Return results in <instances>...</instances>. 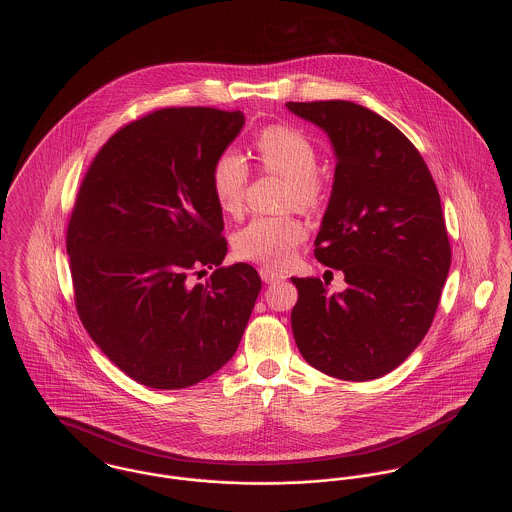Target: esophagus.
<instances>
[{"mask_svg":"<svg viewBox=\"0 0 512 512\" xmlns=\"http://www.w3.org/2000/svg\"><path fill=\"white\" fill-rule=\"evenodd\" d=\"M260 278L264 279L268 285H272V283L283 281L285 276H283V274H278V272H274V270H270V268H260Z\"/></svg>","mask_w":512,"mask_h":512,"instance_id":"34e87169","label":"esophagus"}]
</instances>
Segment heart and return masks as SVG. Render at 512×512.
<instances>
[{
    "mask_svg": "<svg viewBox=\"0 0 512 512\" xmlns=\"http://www.w3.org/2000/svg\"><path fill=\"white\" fill-rule=\"evenodd\" d=\"M256 150L266 172L287 180L285 205L299 211H317L325 199V180L317 174L319 150L305 133L289 125L266 127L256 137ZM250 168L246 158L234 150H223L211 168V189L217 205L227 215H238L244 207ZM305 238V227L293 217H256L234 234L238 258L268 268L285 266Z\"/></svg>",
    "mask_w": 512,
    "mask_h": 512,
    "instance_id": "1",
    "label": "heart"
}]
</instances>
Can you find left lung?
<instances>
[{
    "label": "left lung",
    "instance_id": "obj_1",
    "mask_svg": "<svg viewBox=\"0 0 512 512\" xmlns=\"http://www.w3.org/2000/svg\"><path fill=\"white\" fill-rule=\"evenodd\" d=\"M285 107L332 144L315 258L346 281L328 295L319 278H291L297 348L326 375L377 379L411 356L440 303L452 250L438 189L413 142L368 107L342 99Z\"/></svg>",
    "mask_w": 512,
    "mask_h": 512
}]
</instances>
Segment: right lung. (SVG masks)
Masks as SVG:
<instances>
[{
  "label": "right lung",
  "mask_w": 512,
  "mask_h": 512,
  "mask_svg": "<svg viewBox=\"0 0 512 512\" xmlns=\"http://www.w3.org/2000/svg\"><path fill=\"white\" fill-rule=\"evenodd\" d=\"M240 111L168 107L119 129L93 158L66 250L82 325L101 352L152 389H184L236 352L262 289L244 262L221 268L227 240L211 189ZM218 270L205 284L190 276Z\"/></svg>",
  "instance_id": "add662e5"
}]
</instances>
